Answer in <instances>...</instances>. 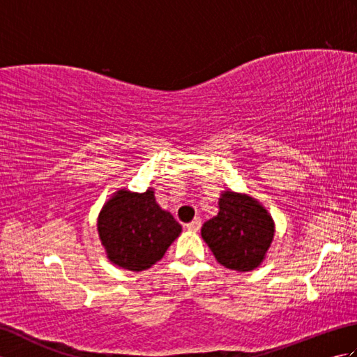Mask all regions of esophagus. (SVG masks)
Segmentation results:
<instances>
[{
  "instance_id": "esophagus-1",
  "label": "esophagus",
  "mask_w": 357,
  "mask_h": 357,
  "mask_svg": "<svg viewBox=\"0 0 357 357\" xmlns=\"http://www.w3.org/2000/svg\"><path fill=\"white\" fill-rule=\"evenodd\" d=\"M201 218H195L192 222H188L187 225H185V229L187 230H190V231H199V229H201Z\"/></svg>"
}]
</instances>
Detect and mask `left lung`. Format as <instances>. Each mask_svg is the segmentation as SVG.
Here are the masks:
<instances>
[{"instance_id":"obj_1","label":"left lung","mask_w":357,"mask_h":357,"mask_svg":"<svg viewBox=\"0 0 357 357\" xmlns=\"http://www.w3.org/2000/svg\"><path fill=\"white\" fill-rule=\"evenodd\" d=\"M218 206V215L202 225V239L225 268H257L275 238L270 211L250 195L231 190L221 192Z\"/></svg>"}]
</instances>
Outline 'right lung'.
Wrapping results in <instances>:
<instances>
[{
	"instance_id": "right-lung-1",
	"label": "right lung",
	"mask_w": 357,
	"mask_h": 357,
	"mask_svg": "<svg viewBox=\"0 0 357 357\" xmlns=\"http://www.w3.org/2000/svg\"><path fill=\"white\" fill-rule=\"evenodd\" d=\"M96 227L107 259L130 271H144L162 259L183 231L156 202L151 187L144 193L119 188L104 202Z\"/></svg>"
}]
</instances>
